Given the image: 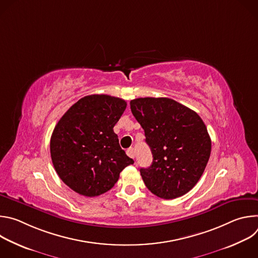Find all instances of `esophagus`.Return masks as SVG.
<instances>
[{"label":"esophagus","instance_id":"34e87169","mask_svg":"<svg viewBox=\"0 0 258 258\" xmlns=\"http://www.w3.org/2000/svg\"><path fill=\"white\" fill-rule=\"evenodd\" d=\"M126 154L131 157V158H135V156H136V152H135V149L134 148H128L127 150H126Z\"/></svg>","mask_w":258,"mask_h":258}]
</instances>
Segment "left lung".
<instances>
[{
    "instance_id": "1",
    "label": "left lung",
    "mask_w": 258,
    "mask_h": 258,
    "mask_svg": "<svg viewBox=\"0 0 258 258\" xmlns=\"http://www.w3.org/2000/svg\"><path fill=\"white\" fill-rule=\"evenodd\" d=\"M134 116L145 132L153 161L140 172L146 187L162 199L188 193L207 165L211 140L201 117L169 98L131 101Z\"/></svg>"
}]
</instances>
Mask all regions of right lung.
<instances>
[{"label":"right lung","instance_id":"1","mask_svg":"<svg viewBox=\"0 0 258 258\" xmlns=\"http://www.w3.org/2000/svg\"><path fill=\"white\" fill-rule=\"evenodd\" d=\"M125 108L120 98L90 95L73 104L56 124L51 158L71 190L86 197L104 194L115 185L122 169L134 163L113 132Z\"/></svg>","mask_w":258,"mask_h":258}]
</instances>
